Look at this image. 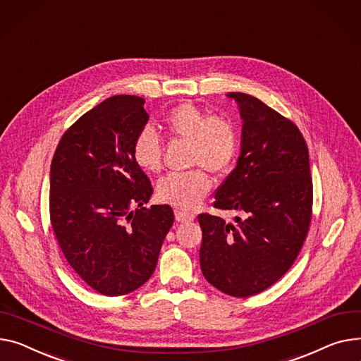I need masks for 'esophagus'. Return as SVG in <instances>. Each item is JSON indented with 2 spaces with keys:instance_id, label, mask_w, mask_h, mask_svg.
<instances>
[{
  "instance_id": "esophagus-1",
  "label": "esophagus",
  "mask_w": 361,
  "mask_h": 361,
  "mask_svg": "<svg viewBox=\"0 0 361 361\" xmlns=\"http://www.w3.org/2000/svg\"><path fill=\"white\" fill-rule=\"evenodd\" d=\"M176 221L177 222H191L195 221V214H190V213H185V212H181V210H176Z\"/></svg>"
}]
</instances>
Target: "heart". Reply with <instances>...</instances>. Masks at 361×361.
<instances>
[{
	"instance_id": "obj_1",
	"label": "heart",
	"mask_w": 361,
	"mask_h": 361,
	"mask_svg": "<svg viewBox=\"0 0 361 361\" xmlns=\"http://www.w3.org/2000/svg\"><path fill=\"white\" fill-rule=\"evenodd\" d=\"M168 135L191 143L190 165L200 166L185 174H170L157 185L161 202L181 210L196 209L212 188V178L201 168L214 176H225L238 152V130L231 118L210 116L191 102L180 103L164 116ZM135 162L147 173H158L162 166V148L157 132L143 128L132 145Z\"/></svg>"
}]
</instances>
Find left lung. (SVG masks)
I'll return each mask as SVG.
<instances>
[{
	"instance_id": "obj_1",
	"label": "left lung",
	"mask_w": 361,
	"mask_h": 361,
	"mask_svg": "<svg viewBox=\"0 0 361 361\" xmlns=\"http://www.w3.org/2000/svg\"><path fill=\"white\" fill-rule=\"evenodd\" d=\"M243 118L241 154L213 206L233 222L199 214L204 279L233 298L269 289L292 267L312 218L306 142L292 120L244 92H229Z\"/></svg>"
}]
</instances>
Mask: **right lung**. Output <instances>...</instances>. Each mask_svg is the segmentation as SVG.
Masks as SVG:
<instances>
[{
    "label": "right lung",
    "instance_id": "obj_1",
    "mask_svg": "<svg viewBox=\"0 0 361 361\" xmlns=\"http://www.w3.org/2000/svg\"><path fill=\"white\" fill-rule=\"evenodd\" d=\"M145 100L113 95L61 137L51 164V224L74 271L95 292L128 295L155 271L174 224L168 204L143 207L152 196L132 145L145 128Z\"/></svg>",
    "mask_w": 361,
    "mask_h": 361
}]
</instances>
